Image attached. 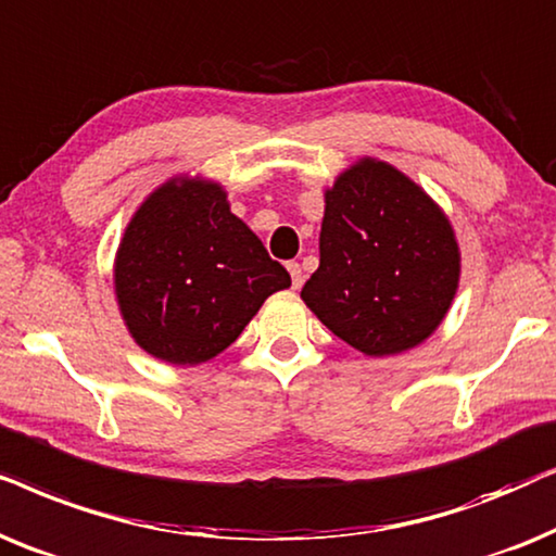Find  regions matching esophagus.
<instances>
[{"label": "esophagus", "mask_w": 556, "mask_h": 556, "mask_svg": "<svg viewBox=\"0 0 556 556\" xmlns=\"http://www.w3.org/2000/svg\"><path fill=\"white\" fill-rule=\"evenodd\" d=\"M287 269L292 274V290H300L302 287V266L298 262H290L287 264Z\"/></svg>", "instance_id": "obj_1"}]
</instances>
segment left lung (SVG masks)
<instances>
[{
    "instance_id": "1",
    "label": "left lung",
    "mask_w": 556,
    "mask_h": 556,
    "mask_svg": "<svg viewBox=\"0 0 556 556\" xmlns=\"http://www.w3.org/2000/svg\"><path fill=\"white\" fill-rule=\"evenodd\" d=\"M460 282V249L438 203L389 162L364 157L325 190L320 266L300 298L366 355L438 330Z\"/></svg>"
}]
</instances>
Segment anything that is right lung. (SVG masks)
<instances>
[{"mask_svg": "<svg viewBox=\"0 0 556 556\" xmlns=\"http://www.w3.org/2000/svg\"><path fill=\"white\" fill-rule=\"evenodd\" d=\"M290 274L236 218L226 190L173 177L139 205L118 243L114 290L139 348L175 366L226 351Z\"/></svg>", "mask_w": 556, "mask_h": 556, "instance_id": "1", "label": "right lung"}]
</instances>
